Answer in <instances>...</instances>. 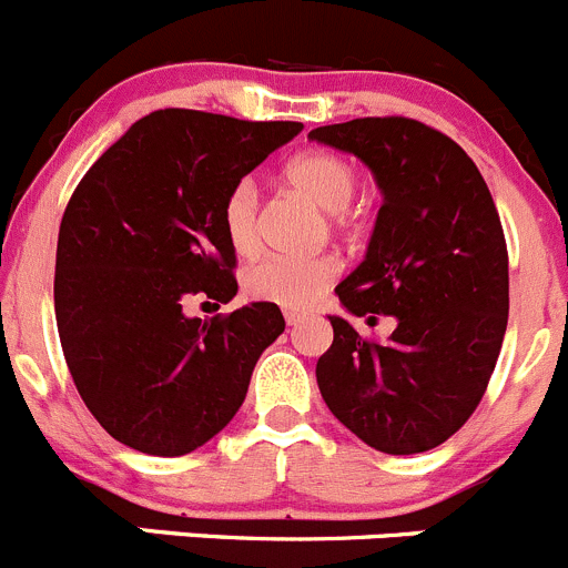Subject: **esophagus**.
Listing matches in <instances>:
<instances>
[{
    "label": "esophagus",
    "mask_w": 568,
    "mask_h": 568,
    "mask_svg": "<svg viewBox=\"0 0 568 568\" xmlns=\"http://www.w3.org/2000/svg\"><path fill=\"white\" fill-rule=\"evenodd\" d=\"M306 317V312H298V310H284V321H287V326H298L301 321Z\"/></svg>",
    "instance_id": "obj_1"
}]
</instances>
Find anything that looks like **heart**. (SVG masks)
<instances>
[{"label": "heart", "mask_w": 568, "mask_h": 568, "mask_svg": "<svg viewBox=\"0 0 568 568\" xmlns=\"http://www.w3.org/2000/svg\"><path fill=\"white\" fill-rule=\"evenodd\" d=\"M284 178L295 192L312 200L317 209L337 214L348 209L356 194V170L339 155L326 150L301 153L284 166ZM220 223L229 245L240 256H251L258 247V189L251 178H242L229 189L220 209ZM337 275L334 256H267L251 264L245 273L247 295L281 306H310Z\"/></svg>", "instance_id": "obj_1"}]
</instances>
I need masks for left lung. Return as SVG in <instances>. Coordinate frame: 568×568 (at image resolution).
<instances>
[{
	"mask_svg": "<svg viewBox=\"0 0 568 568\" xmlns=\"http://www.w3.org/2000/svg\"><path fill=\"white\" fill-rule=\"evenodd\" d=\"M310 139L356 155L385 194L368 253L334 293L368 326L396 317L376 343L328 315L321 396L374 449L429 452L471 418L499 359L510 310L499 212L466 150L424 122L365 116Z\"/></svg>",
	"mask_w": 568,
	"mask_h": 568,
	"instance_id": "left-lung-1",
	"label": "left lung"
}]
</instances>
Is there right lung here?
<instances>
[{"label":"right lung","instance_id":"right-lung-1","mask_svg":"<svg viewBox=\"0 0 568 568\" xmlns=\"http://www.w3.org/2000/svg\"><path fill=\"white\" fill-rule=\"evenodd\" d=\"M301 128L164 108L74 189L58 234V334L80 398L119 443L189 455L245 402L258 356L284 332L281 310L258 301L200 321L183 304L234 298L223 200Z\"/></svg>","mask_w":568,"mask_h":568}]
</instances>
